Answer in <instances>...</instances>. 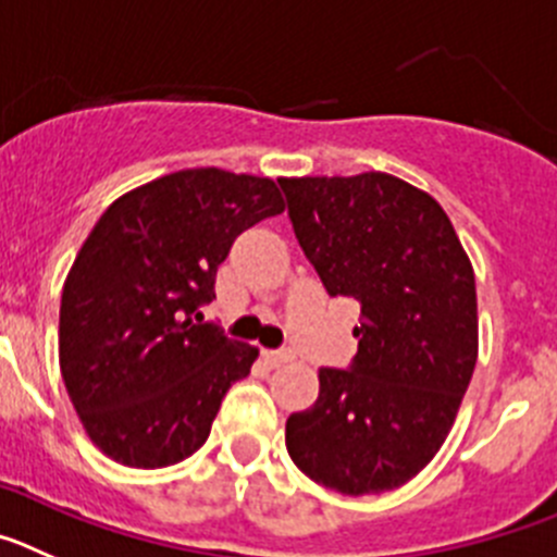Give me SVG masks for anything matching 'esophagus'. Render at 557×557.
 <instances>
[{
	"mask_svg": "<svg viewBox=\"0 0 557 557\" xmlns=\"http://www.w3.org/2000/svg\"><path fill=\"white\" fill-rule=\"evenodd\" d=\"M290 358H294V355L285 352V349H263V360H267V366H272V369L288 363Z\"/></svg>",
	"mask_w": 557,
	"mask_h": 557,
	"instance_id": "1",
	"label": "esophagus"
}]
</instances>
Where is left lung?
I'll list each match as a JSON object with an SVG mask.
<instances>
[{
	"label": "left lung",
	"instance_id": "left-lung-1",
	"mask_svg": "<svg viewBox=\"0 0 557 557\" xmlns=\"http://www.w3.org/2000/svg\"><path fill=\"white\" fill-rule=\"evenodd\" d=\"M299 247L330 297L360 305L349 369L285 422L290 460L360 497L422 472L453 430L478 363V290L453 222L399 177H283Z\"/></svg>",
	"mask_w": 557,
	"mask_h": 557
}]
</instances>
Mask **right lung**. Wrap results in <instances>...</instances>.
Masks as SVG:
<instances>
[{"label": "right lung", "instance_id": "obj_1", "mask_svg": "<svg viewBox=\"0 0 557 557\" xmlns=\"http://www.w3.org/2000/svg\"><path fill=\"white\" fill-rule=\"evenodd\" d=\"M269 177L185 169L110 205L63 283L60 374L88 438L116 463L197 453L258 349L202 322L244 230L283 213Z\"/></svg>", "mask_w": 557, "mask_h": 557}]
</instances>
